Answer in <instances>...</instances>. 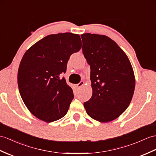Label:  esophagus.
<instances>
[{"mask_svg":"<svg viewBox=\"0 0 156 156\" xmlns=\"http://www.w3.org/2000/svg\"><path fill=\"white\" fill-rule=\"evenodd\" d=\"M83 85H84V81H81L80 83H78V84L76 85L75 87H77V89H79V88H81V87Z\"/></svg>","mask_w":156,"mask_h":156,"instance_id":"obj_1","label":"esophagus"}]
</instances>
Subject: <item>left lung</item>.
<instances>
[{
    "label": "left lung",
    "instance_id": "1",
    "mask_svg": "<svg viewBox=\"0 0 156 156\" xmlns=\"http://www.w3.org/2000/svg\"><path fill=\"white\" fill-rule=\"evenodd\" d=\"M81 37L93 89L84 107L94 120L111 122L126 111L132 101L136 83L132 66L125 52L109 37L89 33Z\"/></svg>",
    "mask_w": 156,
    "mask_h": 156
}]
</instances>
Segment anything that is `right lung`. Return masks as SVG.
<instances>
[{
    "label": "right lung",
    "instance_id": "1",
    "mask_svg": "<svg viewBox=\"0 0 156 156\" xmlns=\"http://www.w3.org/2000/svg\"><path fill=\"white\" fill-rule=\"evenodd\" d=\"M79 34H51L32 45L19 66L18 85L22 99L34 116L51 122L65 116L73 99L65 73L70 55L80 50Z\"/></svg>",
    "mask_w": 156,
    "mask_h": 156
}]
</instances>
